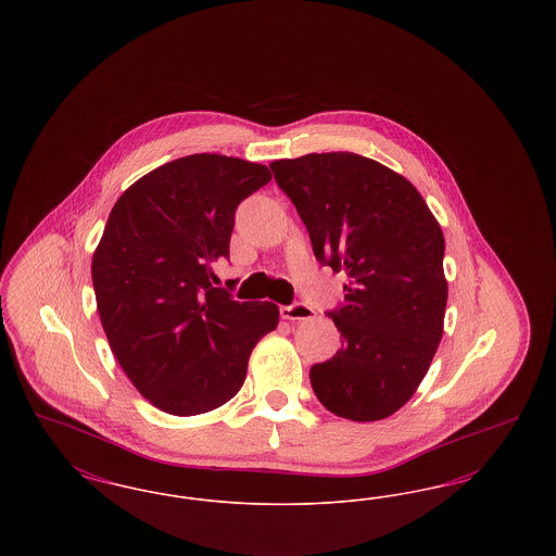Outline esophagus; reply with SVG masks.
<instances>
[{
    "label": "esophagus",
    "mask_w": 556,
    "mask_h": 556,
    "mask_svg": "<svg viewBox=\"0 0 556 556\" xmlns=\"http://www.w3.org/2000/svg\"><path fill=\"white\" fill-rule=\"evenodd\" d=\"M315 317V311L302 302L291 304V306H281V318L286 320H308Z\"/></svg>",
    "instance_id": "1"
}]
</instances>
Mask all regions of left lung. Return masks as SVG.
<instances>
[{
	"instance_id": "left-lung-1",
	"label": "left lung",
	"mask_w": 556,
	"mask_h": 556,
	"mask_svg": "<svg viewBox=\"0 0 556 556\" xmlns=\"http://www.w3.org/2000/svg\"><path fill=\"white\" fill-rule=\"evenodd\" d=\"M304 220L320 265L344 270L331 318L344 342L311 369L320 404L338 417L388 419L421 386L444 333V233L406 177L352 152L270 162Z\"/></svg>"
}]
</instances>
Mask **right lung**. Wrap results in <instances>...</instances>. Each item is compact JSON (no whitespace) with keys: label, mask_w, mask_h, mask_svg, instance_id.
<instances>
[{"label":"right lung","mask_w":556,"mask_h":556,"mask_svg":"<svg viewBox=\"0 0 556 556\" xmlns=\"http://www.w3.org/2000/svg\"><path fill=\"white\" fill-rule=\"evenodd\" d=\"M268 181L265 164L191 154L137 179L108 216L91 261L100 320L137 392L168 415L229 402L279 325L277 304L212 288L239 202Z\"/></svg>","instance_id":"right-lung-1"}]
</instances>
